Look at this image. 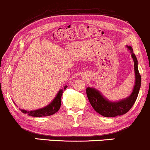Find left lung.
Listing matches in <instances>:
<instances>
[{
    "label": "left lung",
    "instance_id": "obj_1",
    "mask_svg": "<svg viewBox=\"0 0 150 150\" xmlns=\"http://www.w3.org/2000/svg\"><path fill=\"white\" fill-rule=\"evenodd\" d=\"M127 47L131 53V56L134 61V76H135L134 88L130 95L124 99L120 100L118 101H111L105 98L103 93L96 88L88 87L86 89L87 96L93 109L98 113L106 117L120 116L127 112L135 103L140 89L141 76L138 70L137 59L133 52L131 46L127 45Z\"/></svg>",
    "mask_w": 150,
    "mask_h": 150
}]
</instances>
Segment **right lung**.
Instances as JSON below:
<instances>
[{
  "mask_svg": "<svg viewBox=\"0 0 150 150\" xmlns=\"http://www.w3.org/2000/svg\"><path fill=\"white\" fill-rule=\"evenodd\" d=\"M67 88V85H65L63 88L60 89L56 95V96L55 97V98L51 101V103L46 105V106L43 107V108L34 110H30V111L23 109L20 110L24 114H27L29 116L32 117H45L55 114L60 109V105H61V97L62 93H63V91Z\"/></svg>",
  "mask_w": 150,
  "mask_h": 150,
  "instance_id": "obj_1",
  "label": "right lung"
}]
</instances>
